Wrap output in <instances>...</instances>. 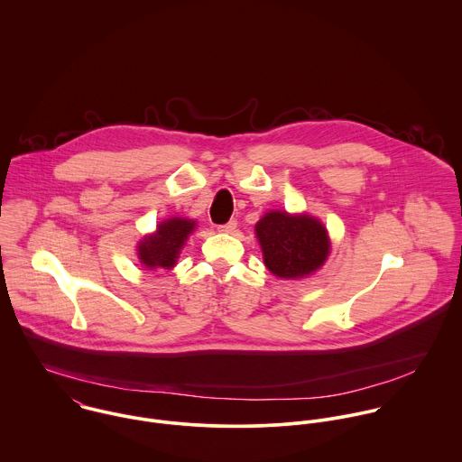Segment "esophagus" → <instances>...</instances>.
Instances as JSON below:
<instances>
[{
	"label": "esophagus",
	"mask_w": 462,
	"mask_h": 462,
	"mask_svg": "<svg viewBox=\"0 0 462 462\" xmlns=\"http://www.w3.org/2000/svg\"><path fill=\"white\" fill-rule=\"evenodd\" d=\"M236 224H238V222L233 218V220H229V222L218 226V231H222V233H233V231L236 229Z\"/></svg>",
	"instance_id": "obj_1"
}]
</instances>
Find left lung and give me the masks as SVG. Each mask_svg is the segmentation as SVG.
<instances>
[{
    "label": "left lung",
    "instance_id": "obj_1",
    "mask_svg": "<svg viewBox=\"0 0 462 462\" xmlns=\"http://www.w3.org/2000/svg\"><path fill=\"white\" fill-rule=\"evenodd\" d=\"M266 268L279 277H304L322 266L329 254L324 226L308 215L290 217L284 211L266 213L256 224Z\"/></svg>",
    "mask_w": 462,
    "mask_h": 462
}]
</instances>
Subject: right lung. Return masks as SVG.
Instances as JSON below:
<instances>
[{"mask_svg":"<svg viewBox=\"0 0 462 462\" xmlns=\"http://www.w3.org/2000/svg\"><path fill=\"white\" fill-rule=\"evenodd\" d=\"M196 222L171 218L158 226V231L138 244V260L147 268H172L185 240L194 231Z\"/></svg>","mask_w":462,"mask_h":462,"instance_id":"obj_1","label":"right lung"}]
</instances>
